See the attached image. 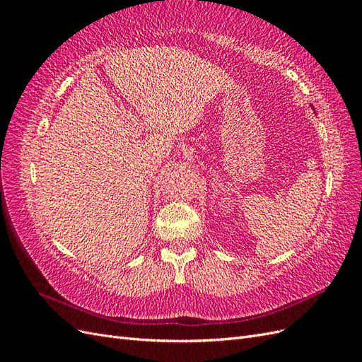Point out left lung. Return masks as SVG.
I'll use <instances>...</instances> for the list:
<instances>
[{
  "mask_svg": "<svg viewBox=\"0 0 362 362\" xmlns=\"http://www.w3.org/2000/svg\"><path fill=\"white\" fill-rule=\"evenodd\" d=\"M311 108H313V110H314V107H313V105H311Z\"/></svg>",
  "mask_w": 362,
  "mask_h": 362,
  "instance_id": "1",
  "label": "left lung"
}]
</instances>
